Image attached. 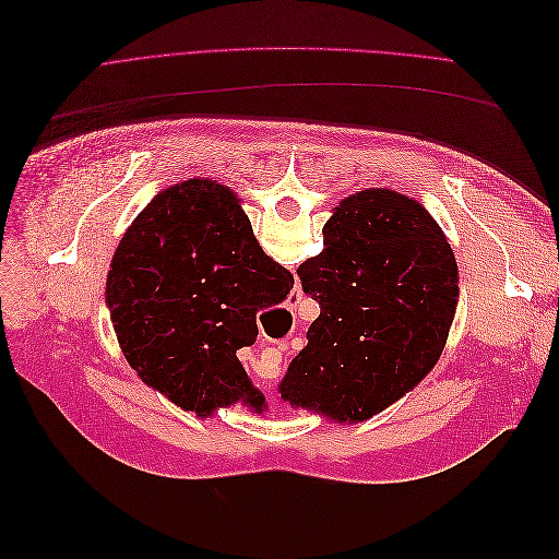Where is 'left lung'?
Masks as SVG:
<instances>
[{
  "instance_id": "1",
  "label": "left lung",
  "mask_w": 559,
  "mask_h": 559,
  "mask_svg": "<svg viewBox=\"0 0 559 559\" xmlns=\"http://www.w3.org/2000/svg\"><path fill=\"white\" fill-rule=\"evenodd\" d=\"M210 179L173 186L181 202ZM324 249L298 277L319 317L280 394L296 408L364 421L425 378L445 347L460 270L441 226L408 195L368 189L335 207Z\"/></svg>"
}]
</instances>
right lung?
<instances>
[{
	"label": "right lung",
	"instance_id": "1",
	"mask_svg": "<svg viewBox=\"0 0 559 559\" xmlns=\"http://www.w3.org/2000/svg\"><path fill=\"white\" fill-rule=\"evenodd\" d=\"M179 198L151 200L114 253L107 302L118 345L146 384L198 417L238 401L261 411L235 352L253 345L257 312L280 306L294 275L261 249L226 186Z\"/></svg>",
	"mask_w": 559,
	"mask_h": 559
}]
</instances>
